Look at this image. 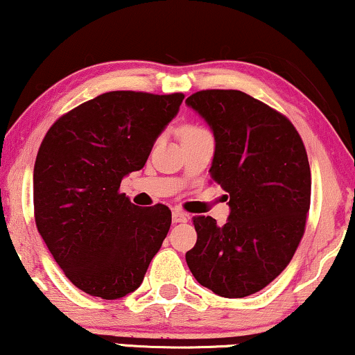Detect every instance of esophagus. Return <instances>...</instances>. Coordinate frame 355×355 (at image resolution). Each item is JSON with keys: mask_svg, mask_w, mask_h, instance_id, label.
Segmentation results:
<instances>
[{"mask_svg": "<svg viewBox=\"0 0 355 355\" xmlns=\"http://www.w3.org/2000/svg\"><path fill=\"white\" fill-rule=\"evenodd\" d=\"M172 219H173V223H187L188 221V216H187L185 213H182V211L175 209L173 213H172Z\"/></svg>", "mask_w": 355, "mask_h": 355, "instance_id": "esophagus-1", "label": "esophagus"}]
</instances>
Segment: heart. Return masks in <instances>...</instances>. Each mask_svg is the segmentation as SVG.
<instances>
[{
	"label": "heart",
	"mask_w": 355,
	"mask_h": 355,
	"mask_svg": "<svg viewBox=\"0 0 355 355\" xmlns=\"http://www.w3.org/2000/svg\"><path fill=\"white\" fill-rule=\"evenodd\" d=\"M208 131L203 128V125L200 124H188L183 128V132H182V137H195V136H201V134H206Z\"/></svg>",
	"instance_id": "obj_1"
}]
</instances>
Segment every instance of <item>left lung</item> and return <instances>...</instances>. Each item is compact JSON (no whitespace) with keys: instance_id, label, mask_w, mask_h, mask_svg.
Here are the masks:
<instances>
[{"instance_id":"1","label":"left lung","mask_w":355,"mask_h":355,"mask_svg":"<svg viewBox=\"0 0 355 355\" xmlns=\"http://www.w3.org/2000/svg\"><path fill=\"white\" fill-rule=\"evenodd\" d=\"M216 139L209 175L227 191L224 226L195 216L185 259L200 285L244 298L275 280L297 252L311 201V172L300 134L285 114L239 89H201L187 98Z\"/></svg>"}]
</instances>
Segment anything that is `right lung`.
Segmentation results:
<instances>
[{
    "instance_id": "right-lung-1",
    "label": "right lung",
    "mask_w": 355,
    "mask_h": 355,
    "mask_svg": "<svg viewBox=\"0 0 355 355\" xmlns=\"http://www.w3.org/2000/svg\"><path fill=\"white\" fill-rule=\"evenodd\" d=\"M183 98L103 93L62 114L39 147L35 226L65 277L92 297L118 300L139 288L167 237V206L139 208L119 187L144 167Z\"/></svg>"
}]
</instances>
